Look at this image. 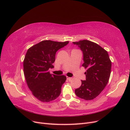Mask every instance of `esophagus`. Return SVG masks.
Returning a JSON list of instances; mask_svg holds the SVG:
<instances>
[{
  "label": "esophagus",
  "instance_id": "1",
  "mask_svg": "<svg viewBox=\"0 0 130 130\" xmlns=\"http://www.w3.org/2000/svg\"><path fill=\"white\" fill-rule=\"evenodd\" d=\"M67 79H68V80L70 81V80L73 79V77H67Z\"/></svg>",
  "mask_w": 130,
  "mask_h": 130
}]
</instances>
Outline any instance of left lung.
<instances>
[{"mask_svg":"<svg viewBox=\"0 0 130 130\" xmlns=\"http://www.w3.org/2000/svg\"><path fill=\"white\" fill-rule=\"evenodd\" d=\"M83 53L82 66L87 69L86 80H81L79 88L75 90L76 95L86 100L98 96L107 85L111 71V61L106 50L88 40L73 42Z\"/></svg>","mask_w":130,"mask_h":130,"instance_id":"8db88e82","label":"left lung"}]
</instances>
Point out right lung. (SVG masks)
I'll list each match as a JSON object with an SVG mask.
<instances>
[{"instance_id":"add662e5","label":"right lung","mask_w":130,"mask_h":130,"mask_svg":"<svg viewBox=\"0 0 130 130\" xmlns=\"http://www.w3.org/2000/svg\"><path fill=\"white\" fill-rule=\"evenodd\" d=\"M68 43L45 40L27 51L23 61L25 80L33 95L41 101L50 102L60 95L66 76L51 74L48 70L54 67L57 51Z\"/></svg>"}]
</instances>
